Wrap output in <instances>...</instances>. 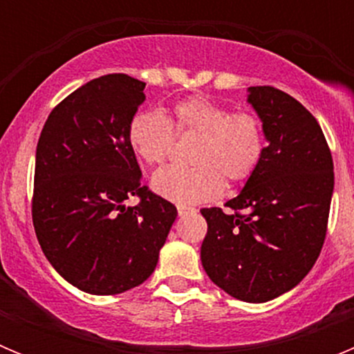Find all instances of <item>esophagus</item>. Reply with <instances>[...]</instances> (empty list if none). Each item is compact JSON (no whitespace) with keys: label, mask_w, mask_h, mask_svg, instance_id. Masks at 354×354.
Instances as JSON below:
<instances>
[{"label":"esophagus","mask_w":354,"mask_h":354,"mask_svg":"<svg viewBox=\"0 0 354 354\" xmlns=\"http://www.w3.org/2000/svg\"><path fill=\"white\" fill-rule=\"evenodd\" d=\"M195 209L193 207H186V205H177V212H179V216H184L187 214V212H193Z\"/></svg>","instance_id":"1"}]
</instances>
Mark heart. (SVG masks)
I'll return each instance as SVG.
<instances>
[{
  "label": "heart",
  "instance_id": "heart-1",
  "mask_svg": "<svg viewBox=\"0 0 354 354\" xmlns=\"http://www.w3.org/2000/svg\"><path fill=\"white\" fill-rule=\"evenodd\" d=\"M177 133H195L198 140L192 150L193 167H168L152 177V189L175 204L193 205L223 193L225 179L241 183L255 171L264 154L262 122L252 111L230 113L227 106L207 99L189 97L174 108ZM133 152L147 165H161L170 152L174 131L159 109H143L134 115L127 131Z\"/></svg>",
  "mask_w": 354,
  "mask_h": 354
}]
</instances>
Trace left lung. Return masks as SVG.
Here are the masks:
<instances>
[{
  "mask_svg": "<svg viewBox=\"0 0 354 354\" xmlns=\"http://www.w3.org/2000/svg\"><path fill=\"white\" fill-rule=\"evenodd\" d=\"M246 102L262 122L261 162L223 212L207 221L200 259L232 298L264 303L298 286L317 261L333 195V159L314 115L289 93L250 86Z\"/></svg>",
  "mask_w": 354,
  "mask_h": 354,
  "instance_id": "obj_1",
  "label": "left lung"
}]
</instances>
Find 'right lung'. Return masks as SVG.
Here are the masks:
<instances>
[{"instance_id":"add662e5","label":"right lung","mask_w":354,"mask_h":354,"mask_svg":"<svg viewBox=\"0 0 354 354\" xmlns=\"http://www.w3.org/2000/svg\"><path fill=\"white\" fill-rule=\"evenodd\" d=\"M127 74L88 81L48 117L37 143L33 227L44 255L83 292L109 296L154 273L177 218L168 200L142 186L127 140L145 101ZM140 196L136 206L125 200Z\"/></svg>"}]
</instances>
